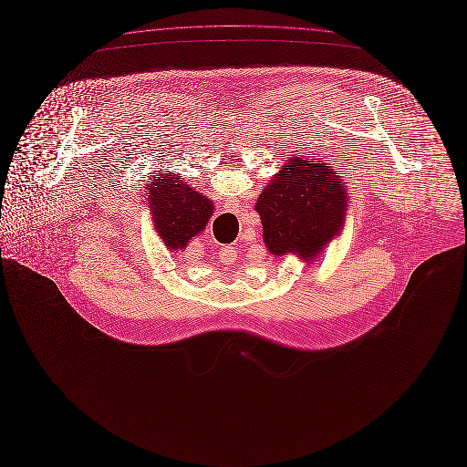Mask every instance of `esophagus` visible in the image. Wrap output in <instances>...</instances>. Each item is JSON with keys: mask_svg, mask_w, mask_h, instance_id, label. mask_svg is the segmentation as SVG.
Masks as SVG:
<instances>
[{"mask_svg": "<svg viewBox=\"0 0 467 467\" xmlns=\"http://www.w3.org/2000/svg\"><path fill=\"white\" fill-rule=\"evenodd\" d=\"M234 256H237V251L232 247V245H226L220 251V260L222 262H232Z\"/></svg>", "mask_w": 467, "mask_h": 467, "instance_id": "esophagus-1", "label": "esophagus"}]
</instances>
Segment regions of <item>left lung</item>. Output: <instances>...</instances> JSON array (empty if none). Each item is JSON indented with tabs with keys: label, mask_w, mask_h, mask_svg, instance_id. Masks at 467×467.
<instances>
[{
	"label": "left lung",
	"mask_w": 467,
	"mask_h": 467,
	"mask_svg": "<svg viewBox=\"0 0 467 467\" xmlns=\"http://www.w3.org/2000/svg\"><path fill=\"white\" fill-rule=\"evenodd\" d=\"M272 254L318 256L344 226L348 193L336 169L294 158L275 173L254 205Z\"/></svg>",
	"instance_id": "obj_1"
}]
</instances>
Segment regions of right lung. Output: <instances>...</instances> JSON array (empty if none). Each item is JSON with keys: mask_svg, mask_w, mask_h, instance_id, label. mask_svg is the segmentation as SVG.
I'll return each mask as SVG.
<instances>
[{"mask_svg": "<svg viewBox=\"0 0 467 467\" xmlns=\"http://www.w3.org/2000/svg\"><path fill=\"white\" fill-rule=\"evenodd\" d=\"M148 182L146 197L158 235L167 249H184L207 226L214 211L213 202L184 184L181 175L163 173Z\"/></svg>", "mask_w": 467, "mask_h": 467, "instance_id": "right-lung-1", "label": "right lung"}]
</instances>
